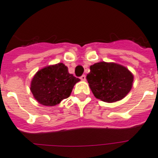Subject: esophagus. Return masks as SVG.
<instances>
[{
    "label": "esophagus",
    "instance_id": "1",
    "mask_svg": "<svg viewBox=\"0 0 158 158\" xmlns=\"http://www.w3.org/2000/svg\"><path fill=\"white\" fill-rule=\"evenodd\" d=\"M80 79L82 81H85L86 80V76H85V75H82V76L80 77Z\"/></svg>",
    "mask_w": 158,
    "mask_h": 158
}]
</instances>
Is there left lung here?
Masks as SVG:
<instances>
[{"instance_id":"left-lung-1","label":"left lung","mask_w":158,"mask_h":158,"mask_svg":"<svg viewBox=\"0 0 158 158\" xmlns=\"http://www.w3.org/2000/svg\"><path fill=\"white\" fill-rule=\"evenodd\" d=\"M89 69L86 79L96 98L108 103L116 102L131 89L134 76L123 65L102 61L91 65Z\"/></svg>"}]
</instances>
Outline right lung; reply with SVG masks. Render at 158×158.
Listing matches in <instances>:
<instances>
[{"label":"right lung","mask_w":158,"mask_h":158,"mask_svg":"<svg viewBox=\"0 0 158 158\" xmlns=\"http://www.w3.org/2000/svg\"><path fill=\"white\" fill-rule=\"evenodd\" d=\"M79 81L69 73L63 63L48 65L35 73L31 82V91L41 105L54 106L70 96Z\"/></svg>","instance_id":"add662e5"}]
</instances>
